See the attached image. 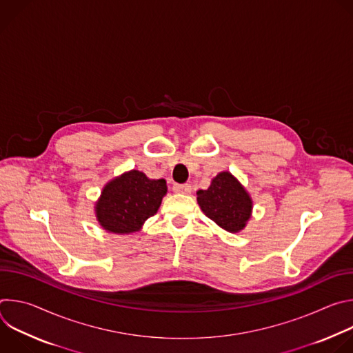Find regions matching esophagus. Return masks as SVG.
<instances>
[{
	"label": "esophagus",
	"mask_w": 353,
	"mask_h": 353,
	"mask_svg": "<svg viewBox=\"0 0 353 353\" xmlns=\"http://www.w3.org/2000/svg\"><path fill=\"white\" fill-rule=\"evenodd\" d=\"M173 191L179 194H190L191 192V185L190 184H174Z\"/></svg>",
	"instance_id": "34e87169"
}]
</instances>
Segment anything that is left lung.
Listing matches in <instances>:
<instances>
[{"instance_id": "left-lung-1", "label": "left lung", "mask_w": 353, "mask_h": 353, "mask_svg": "<svg viewBox=\"0 0 353 353\" xmlns=\"http://www.w3.org/2000/svg\"><path fill=\"white\" fill-rule=\"evenodd\" d=\"M196 203L211 221L229 233L241 232L253 214V199L228 170L218 173L207 190L196 191Z\"/></svg>"}]
</instances>
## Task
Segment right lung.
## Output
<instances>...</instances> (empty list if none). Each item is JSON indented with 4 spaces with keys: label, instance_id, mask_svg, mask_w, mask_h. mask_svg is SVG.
<instances>
[{
    "label": "right lung",
    "instance_id": "1",
    "mask_svg": "<svg viewBox=\"0 0 353 353\" xmlns=\"http://www.w3.org/2000/svg\"><path fill=\"white\" fill-rule=\"evenodd\" d=\"M166 194L165 179H149L134 169L124 172L102 188L94 203L96 221L109 233H135L158 212Z\"/></svg>",
    "mask_w": 353,
    "mask_h": 353
}]
</instances>
